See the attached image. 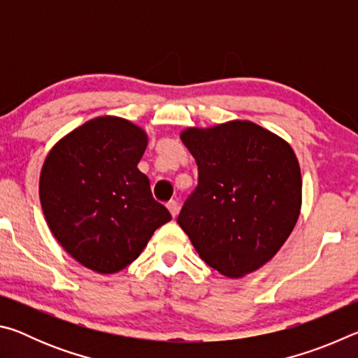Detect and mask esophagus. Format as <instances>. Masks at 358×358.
I'll use <instances>...</instances> for the list:
<instances>
[{"label": "esophagus", "instance_id": "1", "mask_svg": "<svg viewBox=\"0 0 358 358\" xmlns=\"http://www.w3.org/2000/svg\"><path fill=\"white\" fill-rule=\"evenodd\" d=\"M167 208H169V211H171V215L175 217V216L178 215L180 205H178L177 201H171V202H167Z\"/></svg>", "mask_w": 358, "mask_h": 358}]
</instances>
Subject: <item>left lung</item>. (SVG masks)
Returning a JSON list of instances; mask_svg holds the SVG:
<instances>
[{
    "label": "left lung",
    "mask_w": 358,
    "mask_h": 358,
    "mask_svg": "<svg viewBox=\"0 0 358 358\" xmlns=\"http://www.w3.org/2000/svg\"><path fill=\"white\" fill-rule=\"evenodd\" d=\"M181 141L199 183L177 222L202 260L229 278L252 273L280 251L301 207V173L290 145L251 121L187 128Z\"/></svg>",
    "instance_id": "left-lung-1"
}]
</instances>
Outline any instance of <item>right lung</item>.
<instances>
[{"label":"right lung","mask_w":358,"mask_h":358,"mask_svg":"<svg viewBox=\"0 0 358 358\" xmlns=\"http://www.w3.org/2000/svg\"><path fill=\"white\" fill-rule=\"evenodd\" d=\"M147 145L145 131L131 121L98 117L45 157L39 178L45 221L66 252L90 270H123L172 220L137 169Z\"/></svg>","instance_id":"obj_1"}]
</instances>
